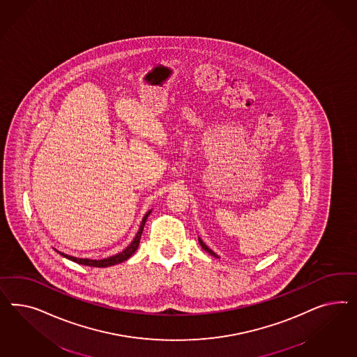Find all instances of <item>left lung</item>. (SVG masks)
Instances as JSON below:
<instances>
[{"label": "left lung", "instance_id": "1", "mask_svg": "<svg viewBox=\"0 0 357 357\" xmlns=\"http://www.w3.org/2000/svg\"><path fill=\"white\" fill-rule=\"evenodd\" d=\"M199 243H200V245H202V248H203V249L206 250V252H209V254H211V255H212V257H217L216 254H215V252H213V251H212V250L209 249V248H208V246H206V243H204V242H203V241H202V239H200V238H199Z\"/></svg>", "mask_w": 357, "mask_h": 357}]
</instances>
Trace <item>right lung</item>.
Returning <instances> with one entry per match:
<instances>
[{
    "instance_id": "right-lung-1",
    "label": "right lung",
    "mask_w": 357,
    "mask_h": 357,
    "mask_svg": "<svg viewBox=\"0 0 357 357\" xmlns=\"http://www.w3.org/2000/svg\"><path fill=\"white\" fill-rule=\"evenodd\" d=\"M151 215V211L144 216L142 218V221H141L140 229H139V231H137V234H136V237L135 239L130 242V246L127 248L126 250H123L119 254H116V255H114V257H109V258H106V259H99V260H91V259H81V258H75V257H70V255H66V254H63V252H59V254H61L64 258L66 259L72 260V261H76L78 264H84V266H89V267H109V266H114V264H118V263H121V261H124V260L128 259L130 258L133 254H135V251L137 250L139 248V243H140V238L141 234H142V230H144V225H145V222H146V218L148 216Z\"/></svg>"
}]
</instances>
